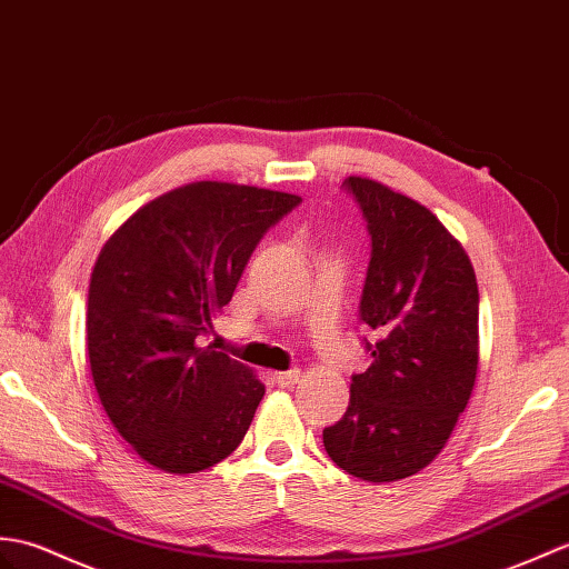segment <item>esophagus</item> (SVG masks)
<instances>
[{
	"label": "esophagus",
	"mask_w": 569,
	"mask_h": 569,
	"mask_svg": "<svg viewBox=\"0 0 569 569\" xmlns=\"http://www.w3.org/2000/svg\"><path fill=\"white\" fill-rule=\"evenodd\" d=\"M273 378H276V382H279L281 388H293L296 382L302 378V373L298 371V368H290V371H279Z\"/></svg>",
	"instance_id": "1"
}]
</instances>
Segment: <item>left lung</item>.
Segmentation results:
<instances>
[{
    "label": "left lung",
    "instance_id": "8db88e82",
    "mask_svg": "<svg viewBox=\"0 0 569 569\" xmlns=\"http://www.w3.org/2000/svg\"><path fill=\"white\" fill-rule=\"evenodd\" d=\"M371 234L359 306L373 363L351 378L345 417L322 431L335 463L368 482L427 468L451 439L478 378V281L463 244L427 206L349 177Z\"/></svg>",
    "mask_w": 569,
    "mask_h": 569
}]
</instances>
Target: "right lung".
<instances>
[{
	"label": "right lung",
	"mask_w": 569,
	"mask_h": 569,
	"mask_svg": "<svg viewBox=\"0 0 569 569\" xmlns=\"http://www.w3.org/2000/svg\"><path fill=\"white\" fill-rule=\"evenodd\" d=\"M298 203L193 181L142 206L101 247L87 300L91 378L116 431L150 466L198 472L242 443L263 382L203 339L263 232Z\"/></svg>",
	"instance_id": "right-lung-1"
}]
</instances>
